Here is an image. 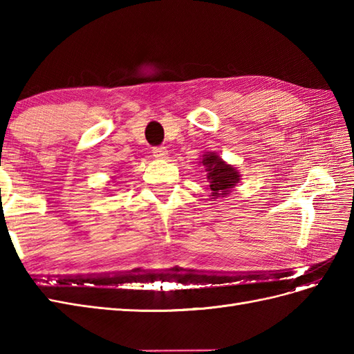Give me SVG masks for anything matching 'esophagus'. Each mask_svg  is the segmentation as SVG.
Masks as SVG:
<instances>
[{
	"label": "esophagus",
	"instance_id": "34e87169",
	"mask_svg": "<svg viewBox=\"0 0 354 354\" xmlns=\"http://www.w3.org/2000/svg\"><path fill=\"white\" fill-rule=\"evenodd\" d=\"M152 153H153V156L156 159H165L168 156V151H167V147H164V146L153 147V152Z\"/></svg>",
	"mask_w": 354,
	"mask_h": 354
}]
</instances>
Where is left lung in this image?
<instances>
[{
  "label": "left lung",
  "mask_w": 354,
  "mask_h": 354,
  "mask_svg": "<svg viewBox=\"0 0 354 354\" xmlns=\"http://www.w3.org/2000/svg\"><path fill=\"white\" fill-rule=\"evenodd\" d=\"M199 164L205 168L207 178L209 181V198L216 201L218 198H226L230 195L232 189L239 183L241 174L236 167L227 164L216 152L203 153Z\"/></svg>",
  "instance_id": "obj_1"
}]
</instances>
